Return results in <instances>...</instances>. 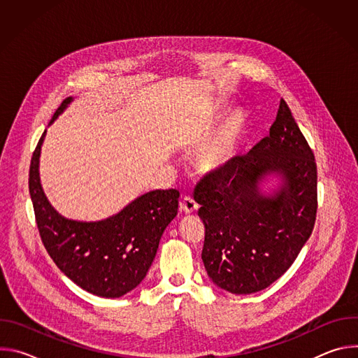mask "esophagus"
Listing matches in <instances>:
<instances>
[{"label":"esophagus","mask_w":358,"mask_h":358,"mask_svg":"<svg viewBox=\"0 0 358 358\" xmlns=\"http://www.w3.org/2000/svg\"><path fill=\"white\" fill-rule=\"evenodd\" d=\"M198 210L196 202L191 196H184L180 202V211L184 214H192Z\"/></svg>","instance_id":"1"}]
</instances>
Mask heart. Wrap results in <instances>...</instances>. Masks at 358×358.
Listing matches in <instances>:
<instances>
[{"instance_id": "1", "label": "heart", "mask_w": 358, "mask_h": 358, "mask_svg": "<svg viewBox=\"0 0 358 358\" xmlns=\"http://www.w3.org/2000/svg\"><path fill=\"white\" fill-rule=\"evenodd\" d=\"M245 129L242 115H234L218 130L210 144L202 150L199 164L208 171H221L227 169L235 157L238 143Z\"/></svg>"}]
</instances>
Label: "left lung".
I'll return each mask as SVG.
<instances>
[{"instance_id":"8db88e82","label":"left lung","mask_w":358,"mask_h":358,"mask_svg":"<svg viewBox=\"0 0 358 358\" xmlns=\"http://www.w3.org/2000/svg\"><path fill=\"white\" fill-rule=\"evenodd\" d=\"M282 176L273 196L257 185ZM206 227L202 262L213 282L235 294L266 289L294 262L312 235L317 213L313 151L282 99L276 120L248 155L236 156L194 192Z\"/></svg>"}]
</instances>
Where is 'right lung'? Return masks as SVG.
<instances>
[{
    "instance_id": "1",
    "label": "right lung",
    "mask_w": 358,
    "mask_h": 358,
    "mask_svg": "<svg viewBox=\"0 0 358 358\" xmlns=\"http://www.w3.org/2000/svg\"><path fill=\"white\" fill-rule=\"evenodd\" d=\"M66 97L52 123L71 103ZM45 131L29 166V194L42 243L57 266L78 286L101 297H120L147 275L162 235L176 218L177 189L150 191L115 217L79 222L59 215L48 202L39 182V155Z\"/></svg>"
}]
</instances>
